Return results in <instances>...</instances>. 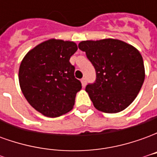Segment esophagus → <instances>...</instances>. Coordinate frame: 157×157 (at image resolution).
<instances>
[{"instance_id": "obj_1", "label": "esophagus", "mask_w": 157, "mask_h": 157, "mask_svg": "<svg viewBox=\"0 0 157 157\" xmlns=\"http://www.w3.org/2000/svg\"><path fill=\"white\" fill-rule=\"evenodd\" d=\"M81 82H82V85L83 87H85L86 85V79L85 78V77H83V78L81 80Z\"/></svg>"}]
</instances>
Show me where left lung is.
I'll list each match as a JSON object with an SVG mask.
<instances>
[{"mask_svg": "<svg viewBox=\"0 0 157 157\" xmlns=\"http://www.w3.org/2000/svg\"><path fill=\"white\" fill-rule=\"evenodd\" d=\"M79 48L96 70V82L86 86L96 109L116 113L131 104L145 80V66L140 53L121 40L105 39L82 41Z\"/></svg>", "mask_w": 157, "mask_h": 157, "instance_id": "1", "label": "left lung"}]
</instances>
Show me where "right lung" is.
<instances>
[{
	"mask_svg": "<svg viewBox=\"0 0 157 157\" xmlns=\"http://www.w3.org/2000/svg\"><path fill=\"white\" fill-rule=\"evenodd\" d=\"M76 50L74 42L51 39L35 46L22 59L20 87L29 104L43 115L56 118L73 109L75 95L82 89L70 63Z\"/></svg>",
	"mask_w": 157,
	"mask_h": 157,
	"instance_id": "add662e5",
	"label": "right lung"
}]
</instances>
